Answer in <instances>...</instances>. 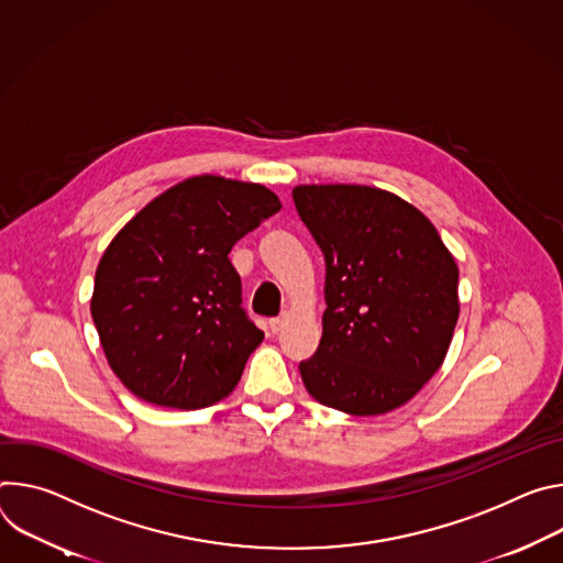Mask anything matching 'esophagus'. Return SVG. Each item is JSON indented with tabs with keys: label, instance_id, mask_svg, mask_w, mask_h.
<instances>
[{
	"label": "esophagus",
	"instance_id": "obj_1",
	"mask_svg": "<svg viewBox=\"0 0 563 563\" xmlns=\"http://www.w3.org/2000/svg\"><path fill=\"white\" fill-rule=\"evenodd\" d=\"M286 322H288V316L273 318V320H271V329H273V333H279V331L286 327Z\"/></svg>",
	"mask_w": 563,
	"mask_h": 563
}]
</instances>
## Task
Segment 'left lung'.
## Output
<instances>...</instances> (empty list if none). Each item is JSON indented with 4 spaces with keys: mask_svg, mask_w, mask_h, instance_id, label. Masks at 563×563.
Segmentation results:
<instances>
[{
    "mask_svg": "<svg viewBox=\"0 0 563 563\" xmlns=\"http://www.w3.org/2000/svg\"><path fill=\"white\" fill-rule=\"evenodd\" d=\"M295 208L327 262L306 391L351 416L409 402L441 368L459 322V266L411 203L368 185H297Z\"/></svg>",
    "mask_w": 563,
    "mask_h": 563,
    "instance_id": "1",
    "label": "left lung"
}]
</instances>
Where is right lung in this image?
<instances>
[{"mask_svg":"<svg viewBox=\"0 0 563 563\" xmlns=\"http://www.w3.org/2000/svg\"><path fill=\"white\" fill-rule=\"evenodd\" d=\"M282 210L260 183L185 178L111 239L91 318L111 371L134 396L172 409L225 398L264 333L241 308L232 245Z\"/></svg>","mask_w":563,"mask_h":563,"instance_id":"obj_1","label":"right lung"}]
</instances>
